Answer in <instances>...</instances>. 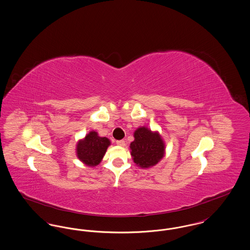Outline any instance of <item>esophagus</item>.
I'll list each match as a JSON object with an SVG mask.
<instances>
[{
    "label": "esophagus",
    "mask_w": 250,
    "mask_h": 250,
    "mask_svg": "<svg viewBox=\"0 0 250 250\" xmlns=\"http://www.w3.org/2000/svg\"><path fill=\"white\" fill-rule=\"evenodd\" d=\"M116 144L119 145V146H125V142L124 140H121V141H116Z\"/></svg>",
    "instance_id": "1"
}]
</instances>
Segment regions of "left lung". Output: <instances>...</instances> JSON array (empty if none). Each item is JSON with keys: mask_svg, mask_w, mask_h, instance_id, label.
I'll return each instance as SVG.
<instances>
[{"mask_svg": "<svg viewBox=\"0 0 250 250\" xmlns=\"http://www.w3.org/2000/svg\"><path fill=\"white\" fill-rule=\"evenodd\" d=\"M134 142L130 143L134 163L143 168L156 165L165 155V143L158 132L142 126L134 132Z\"/></svg>", "mask_w": 250, "mask_h": 250, "instance_id": "obj_1", "label": "left lung"}]
</instances>
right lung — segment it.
<instances>
[{
	"label": "right lung",
	"instance_id": "right-lung-1",
	"mask_svg": "<svg viewBox=\"0 0 250 250\" xmlns=\"http://www.w3.org/2000/svg\"><path fill=\"white\" fill-rule=\"evenodd\" d=\"M109 145L110 142L106 137H99L97 132L91 131L77 144V156L87 166H97Z\"/></svg>",
	"mask_w": 250,
	"mask_h": 250
}]
</instances>
